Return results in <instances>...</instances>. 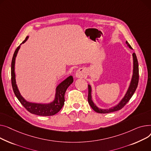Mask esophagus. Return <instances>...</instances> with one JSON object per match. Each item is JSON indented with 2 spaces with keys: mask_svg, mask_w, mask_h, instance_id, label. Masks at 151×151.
Instances as JSON below:
<instances>
[{
  "mask_svg": "<svg viewBox=\"0 0 151 151\" xmlns=\"http://www.w3.org/2000/svg\"><path fill=\"white\" fill-rule=\"evenodd\" d=\"M85 74V70L83 68H80L76 72V76L77 77H83Z\"/></svg>",
  "mask_w": 151,
  "mask_h": 151,
  "instance_id": "esophagus-1",
  "label": "esophagus"
}]
</instances>
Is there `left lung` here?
I'll return each mask as SVG.
<instances>
[{"instance_id": "8db88e82", "label": "left lung", "mask_w": 151, "mask_h": 151, "mask_svg": "<svg viewBox=\"0 0 151 151\" xmlns=\"http://www.w3.org/2000/svg\"><path fill=\"white\" fill-rule=\"evenodd\" d=\"M126 44H127L128 46L130 49H132L127 41H126ZM132 55H133V58H134V73H133L132 81H131L130 86L129 88V90H127L125 96L124 97V98L121 100V101L116 106H115V107H114L111 109H107V110H102V109H99L98 107H97L91 99V88L90 85H88V103H89L91 107V108L96 112L99 113H111L113 111L119 110L124 107V106L126 105V104L131 99V97H132L133 94H134V93L137 89V88L138 86V84L139 68H138V60H137L136 54H135V53H134Z\"/></svg>"}]
</instances>
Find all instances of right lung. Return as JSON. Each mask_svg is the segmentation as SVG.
I'll list each match as a JSON object with an SVG mask.
<instances>
[{
  "mask_svg": "<svg viewBox=\"0 0 151 151\" xmlns=\"http://www.w3.org/2000/svg\"><path fill=\"white\" fill-rule=\"evenodd\" d=\"M28 37L25 38V40L21 43H24L28 39ZM20 48V46L17 47L14 51V53L13 56L12 61V70H11V76H12V85L14 91V93L17 99L21 102V104L24 106L25 109L29 111L30 113L39 115V116H52L56 113H57L63 107L65 104V94L67 88L73 82V77L72 76L68 77L65 79L63 82H62L57 87L55 99L54 102H51L49 104H33L26 101L22 96L21 95L18 89H17V85L16 84L15 80V74H14V63L15 59L17 55V52Z\"/></svg>",
  "mask_w": 151,
  "mask_h": 151,
  "instance_id": "add662e5",
  "label": "right lung"
}]
</instances>
